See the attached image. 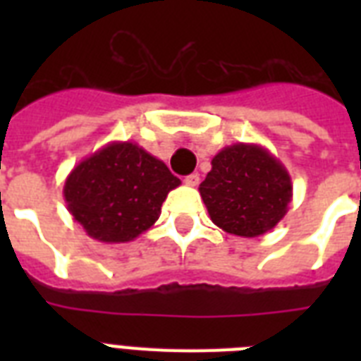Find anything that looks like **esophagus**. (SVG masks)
Listing matches in <instances>:
<instances>
[{
	"mask_svg": "<svg viewBox=\"0 0 361 361\" xmlns=\"http://www.w3.org/2000/svg\"><path fill=\"white\" fill-rule=\"evenodd\" d=\"M185 185H189V187H197L198 185V181H200V176L198 174H189V176H185Z\"/></svg>",
	"mask_w": 361,
	"mask_h": 361,
	"instance_id": "1",
	"label": "esophagus"
}]
</instances>
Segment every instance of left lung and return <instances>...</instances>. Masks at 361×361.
<instances>
[{"instance_id": "8db88e82", "label": "left lung", "mask_w": 361, "mask_h": 361, "mask_svg": "<svg viewBox=\"0 0 361 361\" xmlns=\"http://www.w3.org/2000/svg\"><path fill=\"white\" fill-rule=\"evenodd\" d=\"M209 219L228 234L257 238L288 212L292 181L279 159L258 144H232L212 159L198 187Z\"/></svg>"}]
</instances>
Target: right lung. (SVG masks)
Here are the masks:
<instances>
[{"mask_svg": "<svg viewBox=\"0 0 361 361\" xmlns=\"http://www.w3.org/2000/svg\"><path fill=\"white\" fill-rule=\"evenodd\" d=\"M181 185L161 159L135 142H110L71 170L63 185L69 214L87 236L127 243L161 215L169 192Z\"/></svg>", "mask_w": 361, "mask_h": 361, "instance_id": "obj_1", "label": "right lung"}]
</instances>
